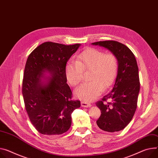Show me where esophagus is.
<instances>
[{
    "instance_id": "1",
    "label": "esophagus",
    "mask_w": 158,
    "mask_h": 158,
    "mask_svg": "<svg viewBox=\"0 0 158 158\" xmlns=\"http://www.w3.org/2000/svg\"><path fill=\"white\" fill-rule=\"evenodd\" d=\"M81 105L82 107H89L92 106L90 103H88V102H85V101H81Z\"/></svg>"
}]
</instances>
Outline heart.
<instances>
[{"mask_svg":"<svg viewBox=\"0 0 158 158\" xmlns=\"http://www.w3.org/2000/svg\"><path fill=\"white\" fill-rule=\"evenodd\" d=\"M119 68L118 59L113 53H105L96 48H88L78 57L69 60L66 66V75L69 83L76 86L83 78V71H90L89 82L84 83L75 91L79 99L90 102L113 84Z\"/></svg>","mask_w":158,"mask_h":158,"instance_id":"obj_1","label":"heart"}]
</instances>
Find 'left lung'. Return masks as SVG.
<instances>
[{"instance_id": "obj_1", "label": "left lung", "mask_w": 158, "mask_h": 158, "mask_svg": "<svg viewBox=\"0 0 158 158\" xmlns=\"http://www.w3.org/2000/svg\"><path fill=\"white\" fill-rule=\"evenodd\" d=\"M92 44L107 48L118 59V72L113 90L96 102L101 111L96 121L98 127L105 131H118L128 125L137 107L140 82L137 60L128 47L117 41H99ZM108 99L112 101L107 102Z\"/></svg>"}]
</instances>
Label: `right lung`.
I'll return each instance as SVG.
<instances>
[{
    "mask_svg": "<svg viewBox=\"0 0 158 158\" xmlns=\"http://www.w3.org/2000/svg\"><path fill=\"white\" fill-rule=\"evenodd\" d=\"M80 45L46 42L35 48L27 59L22 84L24 102L31 123L43 135L67 131L73 111L80 107V101L72 100L66 75L68 60ZM45 71L52 77L45 78L43 74Z\"/></svg>",
    "mask_w": 158,
    "mask_h": 158,
    "instance_id": "add662e5",
    "label": "right lung"
}]
</instances>
